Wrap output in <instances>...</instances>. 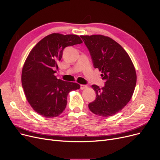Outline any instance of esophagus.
<instances>
[{
    "instance_id": "obj_1",
    "label": "esophagus",
    "mask_w": 160,
    "mask_h": 160,
    "mask_svg": "<svg viewBox=\"0 0 160 160\" xmlns=\"http://www.w3.org/2000/svg\"><path fill=\"white\" fill-rule=\"evenodd\" d=\"M88 88V86L87 85H80V89H82V90H83V89H86Z\"/></svg>"
}]
</instances>
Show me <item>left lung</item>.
<instances>
[{"instance_id": "8db88e82", "label": "left lung", "mask_w": 160, "mask_h": 160, "mask_svg": "<svg viewBox=\"0 0 160 160\" xmlns=\"http://www.w3.org/2000/svg\"><path fill=\"white\" fill-rule=\"evenodd\" d=\"M95 68L102 72L105 86L92 85L96 98L89 104L91 112L102 117L120 112L130 100L137 81L135 67L125 50L112 38L102 35L81 36Z\"/></svg>"}]
</instances>
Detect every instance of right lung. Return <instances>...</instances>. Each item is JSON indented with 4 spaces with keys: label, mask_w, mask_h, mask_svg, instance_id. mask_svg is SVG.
<instances>
[{
    "label": "right lung",
    "mask_w": 160,
    "mask_h": 160,
    "mask_svg": "<svg viewBox=\"0 0 160 160\" xmlns=\"http://www.w3.org/2000/svg\"><path fill=\"white\" fill-rule=\"evenodd\" d=\"M77 35L50 34L33 47L25 61L21 74L24 95L33 110L46 118L60 115L65 109L67 97L71 91L80 89L77 83L58 79V69L63 49L80 44Z\"/></svg>",
    "instance_id": "right-lung-1"
}]
</instances>
